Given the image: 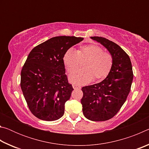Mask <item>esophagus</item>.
Listing matches in <instances>:
<instances>
[{
	"instance_id": "1",
	"label": "esophagus",
	"mask_w": 149,
	"mask_h": 149,
	"mask_svg": "<svg viewBox=\"0 0 149 149\" xmlns=\"http://www.w3.org/2000/svg\"><path fill=\"white\" fill-rule=\"evenodd\" d=\"M72 87H73V88H74V89H80V88H81V87L78 86V85H75V84H73V85H72Z\"/></svg>"
}]
</instances>
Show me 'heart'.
Returning <instances> with one entry per match:
<instances>
[{"mask_svg": "<svg viewBox=\"0 0 149 149\" xmlns=\"http://www.w3.org/2000/svg\"><path fill=\"white\" fill-rule=\"evenodd\" d=\"M87 58L85 69H78L70 75L73 84L82 85L96 80L104 79L109 74L113 65V57L109 52H103L101 47L95 45L81 47L77 51L70 48L63 56V63L68 72H72L78 67L80 59Z\"/></svg>", "mask_w": 149, "mask_h": 149, "instance_id": "1", "label": "heart"}]
</instances>
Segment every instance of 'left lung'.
<instances>
[{"mask_svg":"<svg viewBox=\"0 0 149 149\" xmlns=\"http://www.w3.org/2000/svg\"><path fill=\"white\" fill-rule=\"evenodd\" d=\"M100 42L113 57V65L107 77L99 84L82 87L81 102L88 120L102 122L110 120L124 104L133 81L132 65L127 53L115 42L101 37H91Z\"/></svg>","mask_w":149,"mask_h":149,"instance_id":"8db88e82","label":"left lung"}]
</instances>
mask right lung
<instances>
[{"label":"right lung","mask_w":149,"mask_h":149,"mask_svg":"<svg viewBox=\"0 0 149 149\" xmlns=\"http://www.w3.org/2000/svg\"><path fill=\"white\" fill-rule=\"evenodd\" d=\"M82 37H52L30 52L21 72V89L30 111L45 121L58 120L71 97L72 85L65 75L63 56Z\"/></svg>","instance_id":"1"}]
</instances>
